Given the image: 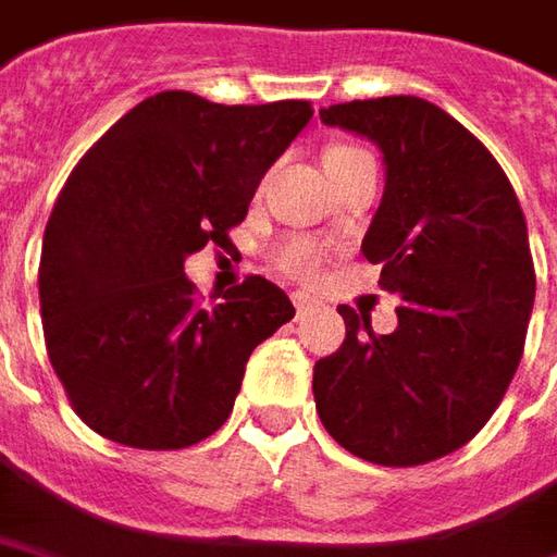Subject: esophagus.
<instances>
[{"mask_svg": "<svg viewBox=\"0 0 557 557\" xmlns=\"http://www.w3.org/2000/svg\"><path fill=\"white\" fill-rule=\"evenodd\" d=\"M290 300H294V309H297L300 315H304L306 309H312V306H315V300H312L309 294H304V290H297V294H294Z\"/></svg>", "mask_w": 557, "mask_h": 557, "instance_id": "1", "label": "esophagus"}]
</instances>
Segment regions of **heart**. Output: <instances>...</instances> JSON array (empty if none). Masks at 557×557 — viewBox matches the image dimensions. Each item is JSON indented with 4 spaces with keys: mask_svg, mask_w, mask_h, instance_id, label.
Here are the masks:
<instances>
[{
    "mask_svg": "<svg viewBox=\"0 0 557 557\" xmlns=\"http://www.w3.org/2000/svg\"><path fill=\"white\" fill-rule=\"evenodd\" d=\"M358 156H364L358 147H331L324 152V165H339V162H349ZM275 263L297 278H312L322 267V251L309 238H287L275 248Z\"/></svg>",
    "mask_w": 557,
    "mask_h": 557,
    "instance_id": "heart-1",
    "label": "heart"
}]
</instances>
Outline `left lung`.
I'll list each match as a JSON object with an SVG mask.
<instances>
[{
	"label": "left lung",
	"instance_id": "left-lung-1",
	"mask_svg": "<svg viewBox=\"0 0 557 557\" xmlns=\"http://www.w3.org/2000/svg\"><path fill=\"white\" fill-rule=\"evenodd\" d=\"M319 115L383 152L386 189L361 253L401 304L392 334L339 306L346 339L315 361V410L361 460H438L479 435L518 371L536 294L528 223L487 147L423 97Z\"/></svg>",
	"mask_w": 557,
	"mask_h": 557
}]
</instances>
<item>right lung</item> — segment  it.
<instances>
[{"label": "right lung", "instance_id": "right-lung-1", "mask_svg": "<svg viewBox=\"0 0 557 557\" xmlns=\"http://www.w3.org/2000/svg\"><path fill=\"white\" fill-rule=\"evenodd\" d=\"M309 119V100L223 107L162 91L78 159L45 226L39 306L51 368L97 435L177 450L226 423L248 358L294 306L263 275L201 306L183 260L233 245Z\"/></svg>", "mask_w": 557, "mask_h": 557}]
</instances>
